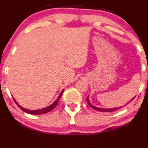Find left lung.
<instances>
[{
    "label": "left lung",
    "mask_w": 148,
    "mask_h": 148,
    "mask_svg": "<svg viewBox=\"0 0 148 148\" xmlns=\"http://www.w3.org/2000/svg\"><path fill=\"white\" fill-rule=\"evenodd\" d=\"M135 98V96H134V97L132 98V99L131 101H132L133 99ZM86 100H87V102L88 103L89 106H90V108H92L93 109H94V110H96V111H99V112H115V111L118 110V109H121V108L122 107V106H119V107H116V108H110V109H103V108H99V107H96V106H93V105H92L91 103H90V101H89V99H88V96L87 97V99H86ZM129 102V103H130Z\"/></svg>",
    "instance_id": "1"
}]
</instances>
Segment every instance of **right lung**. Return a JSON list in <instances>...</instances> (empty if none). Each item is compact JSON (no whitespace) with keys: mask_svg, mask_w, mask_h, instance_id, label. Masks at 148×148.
<instances>
[{"mask_svg":"<svg viewBox=\"0 0 148 148\" xmlns=\"http://www.w3.org/2000/svg\"><path fill=\"white\" fill-rule=\"evenodd\" d=\"M63 90H62V92H61V93H60V95H59V96H58V99H57L56 100H55V101H54L53 103H52V104L49 105V106H47V107L43 108V109H37V110H29V109H24V108L21 107V106H20V105L18 104V103H17V101L15 100V99H14V97H13V99H14V101L16 102V104H17V106H18V107H19L20 109H21V110L24 111V112H26V113L29 114H35V115L42 114H46V113H47V112H51V111L53 110V109H55V108L57 106H58V103H59L60 99L61 96H62V93H63Z\"/></svg>","mask_w":148,"mask_h":148,"instance_id":"obj_1","label":"right lung"}]
</instances>
